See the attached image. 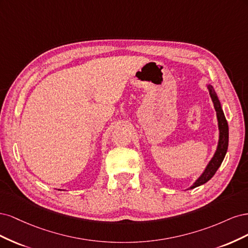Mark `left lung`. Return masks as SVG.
Masks as SVG:
<instances>
[{
  "label": "left lung",
  "mask_w": 248,
  "mask_h": 248,
  "mask_svg": "<svg viewBox=\"0 0 248 248\" xmlns=\"http://www.w3.org/2000/svg\"><path fill=\"white\" fill-rule=\"evenodd\" d=\"M208 91L211 97L212 102L214 104V108L216 110V117H217V125H218V142H217L216 151L214 152L212 158L210 159L208 164L206 166L204 171L202 172L201 176L192 183L190 187H188L186 190L193 189L198 186H201L208 182L210 179H211L214 175L216 170L221 166V163L224 159V156L227 154L228 151V146H229V125L227 122V119L224 117L223 110L221 108V103L217 97L213 87L207 84Z\"/></svg>",
  "instance_id": "left-lung-1"
}]
</instances>
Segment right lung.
Returning <instances> with one entry per match:
<instances>
[{
  "label": "right lung",
  "mask_w": 248,
  "mask_h": 248,
  "mask_svg": "<svg viewBox=\"0 0 248 248\" xmlns=\"http://www.w3.org/2000/svg\"><path fill=\"white\" fill-rule=\"evenodd\" d=\"M59 190H61V189H59Z\"/></svg>",
  "instance_id": "1"
}]
</instances>
